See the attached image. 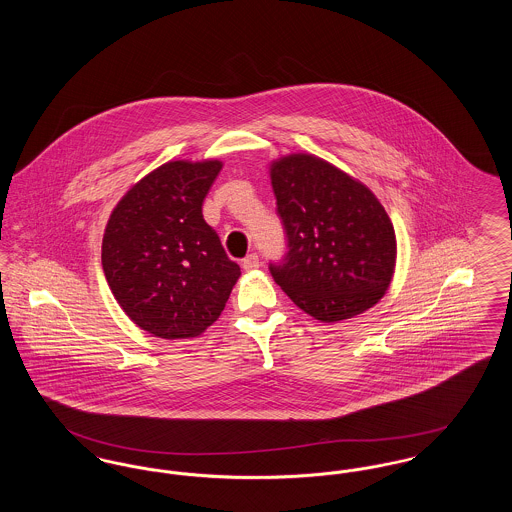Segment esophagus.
Wrapping results in <instances>:
<instances>
[{
    "instance_id": "34e87169",
    "label": "esophagus",
    "mask_w": 512,
    "mask_h": 512,
    "mask_svg": "<svg viewBox=\"0 0 512 512\" xmlns=\"http://www.w3.org/2000/svg\"><path fill=\"white\" fill-rule=\"evenodd\" d=\"M242 267H244L245 272H251V270H257L259 268V257L255 255V253H251V255H247L244 261H242Z\"/></svg>"
}]
</instances>
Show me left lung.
<instances>
[{
  "instance_id": "left-lung-1",
  "label": "left lung",
  "mask_w": 512,
  "mask_h": 512,
  "mask_svg": "<svg viewBox=\"0 0 512 512\" xmlns=\"http://www.w3.org/2000/svg\"><path fill=\"white\" fill-rule=\"evenodd\" d=\"M288 257L270 265L293 303L320 322H340L374 307L390 288L397 240L390 217L361 180L313 153L268 165Z\"/></svg>"
}]
</instances>
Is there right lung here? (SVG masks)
Instances as JSON below:
<instances>
[{
	"label": "right lung",
	"instance_id": "right-lung-1",
	"mask_svg": "<svg viewBox=\"0 0 512 512\" xmlns=\"http://www.w3.org/2000/svg\"><path fill=\"white\" fill-rule=\"evenodd\" d=\"M220 169V159L167 161L132 184L107 220V284L124 315L157 338L201 336L242 274L201 213Z\"/></svg>",
	"mask_w": 512,
	"mask_h": 512
}]
</instances>
